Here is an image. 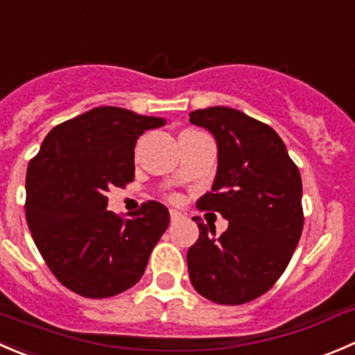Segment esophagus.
<instances>
[{"mask_svg":"<svg viewBox=\"0 0 355 355\" xmlns=\"http://www.w3.org/2000/svg\"><path fill=\"white\" fill-rule=\"evenodd\" d=\"M182 218V213H178L177 209H171L170 211V220H171V223L173 222H178V220Z\"/></svg>","mask_w":355,"mask_h":355,"instance_id":"esophagus-1","label":"esophagus"}]
</instances>
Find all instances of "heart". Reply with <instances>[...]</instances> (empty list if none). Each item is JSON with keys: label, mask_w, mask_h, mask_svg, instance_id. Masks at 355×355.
<instances>
[{"label": "heart", "mask_w": 355, "mask_h": 355, "mask_svg": "<svg viewBox=\"0 0 355 355\" xmlns=\"http://www.w3.org/2000/svg\"><path fill=\"white\" fill-rule=\"evenodd\" d=\"M184 133H187V132H184Z\"/></svg>", "instance_id": "b5f03b06"}]
</instances>
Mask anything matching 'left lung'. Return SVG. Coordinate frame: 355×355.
<instances>
[{
  "mask_svg": "<svg viewBox=\"0 0 355 355\" xmlns=\"http://www.w3.org/2000/svg\"><path fill=\"white\" fill-rule=\"evenodd\" d=\"M189 121L216 140L218 166L199 209L229 220L220 237L201 222L189 248V277L199 295L222 305L254 300L288 267L304 229L302 177L281 137L237 109L215 105L192 111Z\"/></svg>",
  "mask_w": 355,
  "mask_h": 355,
  "instance_id": "8db88e82",
  "label": "left lung"
}]
</instances>
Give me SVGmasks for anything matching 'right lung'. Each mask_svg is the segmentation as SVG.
<instances>
[{
  "mask_svg": "<svg viewBox=\"0 0 355 355\" xmlns=\"http://www.w3.org/2000/svg\"><path fill=\"white\" fill-rule=\"evenodd\" d=\"M166 125L123 107H95L60 123L27 166L26 218L53 276L86 298L139 283L170 211L147 201L126 216L107 211V191L135 177V144Z\"/></svg>",
  "mask_w": 355,
  "mask_h": 355,
  "instance_id": "1",
  "label": "right lung"
}]
</instances>
